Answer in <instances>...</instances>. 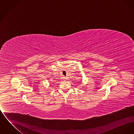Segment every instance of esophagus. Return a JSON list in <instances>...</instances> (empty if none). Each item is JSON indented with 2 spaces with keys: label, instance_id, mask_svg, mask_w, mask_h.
<instances>
[{
  "label": "esophagus",
  "instance_id": "1",
  "mask_svg": "<svg viewBox=\"0 0 134 134\" xmlns=\"http://www.w3.org/2000/svg\"><path fill=\"white\" fill-rule=\"evenodd\" d=\"M62 79H64V80H65V79H66V78L65 76H63L62 77Z\"/></svg>",
  "mask_w": 134,
  "mask_h": 134
}]
</instances>
